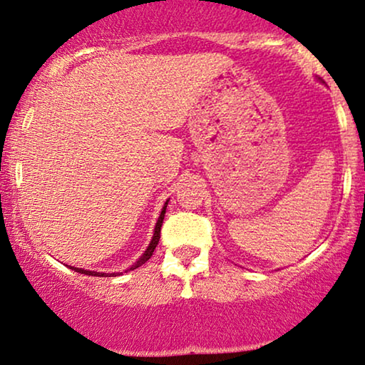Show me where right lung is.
Listing matches in <instances>:
<instances>
[{
    "mask_svg": "<svg viewBox=\"0 0 365 365\" xmlns=\"http://www.w3.org/2000/svg\"><path fill=\"white\" fill-rule=\"evenodd\" d=\"M167 205H168V200H167V203H165L163 205V208H162V213H160V217H158V220H157V225H155V232H153V237H152V242H150V245L147 247V250H145V254L140 257V259L135 262V264L130 267L128 270H135V269H138L140 265H143L145 262H147L150 257H152V254H153V250H155V247L158 245V240H160V228H162V223H163V217H165V210H167ZM73 270H76V272H80V274H85V275H93V277H106V275H120V272L118 274H103V272H91V270H83V269H78V267H71ZM126 272V270H125Z\"/></svg>",
    "mask_w": 365,
    "mask_h": 365,
    "instance_id": "1",
    "label": "right lung"
}]
</instances>
